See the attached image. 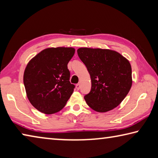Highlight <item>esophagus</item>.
I'll return each instance as SVG.
<instances>
[{"label":"esophagus","mask_w":158,"mask_h":158,"mask_svg":"<svg viewBox=\"0 0 158 158\" xmlns=\"http://www.w3.org/2000/svg\"><path fill=\"white\" fill-rule=\"evenodd\" d=\"M80 87H81V85H80L79 84H77L76 85V89H77V90H79Z\"/></svg>","instance_id":"esophagus-1"}]
</instances>
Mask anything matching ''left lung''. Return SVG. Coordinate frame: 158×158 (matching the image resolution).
<instances>
[{
	"label": "left lung",
	"mask_w": 158,
	"mask_h": 158,
	"mask_svg": "<svg viewBox=\"0 0 158 158\" xmlns=\"http://www.w3.org/2000/svg\"><path fill=\"white\" fill-rule=\"evenodd\" d=\"M91 79V90L84 96L95 111L106 112L118 106L132 87V68L126 58L114 50L82 47L77 49Z\"/></svg>",
	"instance_id": "obj_1"
}]
</instances>
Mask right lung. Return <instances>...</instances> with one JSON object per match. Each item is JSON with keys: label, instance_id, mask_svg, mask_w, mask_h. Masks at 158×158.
Here are the masks:
<instances>
[{"label": "right lung", "instance_id": "1", "mask_svg": "<svg viewBox=\"0 0 158 158\" xmlns=\"http://www.w3.org/2000/svg\"><path fill=\"white\" fill-rule=\"evenodd\" d=\"M73 47H49L31 58L23 73L26 96L35 108L45 114L60 111L74 91L68 64Z\"/></svg>", "mask_w": 158, "mask_h": 158}]
</instances>
